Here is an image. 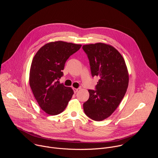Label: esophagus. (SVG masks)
<instances>
[{"instance_id":"esophagus-1","label":"esophagus","mask_w":158,"mask_h":158,"mask_svg":"<svg viewBox=\"0 0 158 158\" xmlns=\"http://www.w3.org/2000/svg\"><path fill=\"white\" fill-rule=\"evenodd\" d=\"M73 90H74V93H76L77 91H78V89H77V88H73Z\"/></svg>"}]
</instances>
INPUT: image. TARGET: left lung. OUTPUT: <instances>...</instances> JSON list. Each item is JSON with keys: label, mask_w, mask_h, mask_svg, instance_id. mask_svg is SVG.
Here are the masks:
<instances>
[{"label": "left lung", "mask_w": 158, "mask_h": 158, "mask_svg": "<svg viewBox=\"0 0 158 158\" xmlns=\"http://www.w3.org/2000/svg\"><path fill=\"white\" fill-rule=\"evenodd\" d=\"M89 60L92 76L99 78L96 91L88 90L89 99L83 104L85 114L101 121L109 117L123 99L129 84V73L125 60L110 45L96 43L84 45Z\"/></svg>", "instance_id": "1"}]
</instances>
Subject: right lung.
I'll use <instances>...</instances> for the list:
<instances>
[{
    "instance_id": "right-lung-1",
    "label": "right lung",
    "mask_w": 158,
    "mask_h": 158,
    "mask_svg": "<svg viewBox=\"0 0 158 158\" xmlns=\"http://www.w3.org/2000/svg\"><path fill=\"white\" fill-rule=\"evenodd\" d=\"M82 46L64 41L47 43L34 56L29 73V84L40 107L49 115L59 114L74 94L71 87L60 84L66 60Z\"/></svg>"
}]
</instances>
